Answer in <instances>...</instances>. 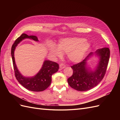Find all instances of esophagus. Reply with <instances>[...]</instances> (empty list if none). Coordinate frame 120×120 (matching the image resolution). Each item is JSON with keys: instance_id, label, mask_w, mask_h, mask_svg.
<instances>
[{"instance_id": "34e87169", "label": "esophagus", "mask_w": 120, "mask_h": 120, "mask_svg": "<svg viewBox=\"0 0 120 120\" xmlns=\"http://www.w3.org/2000/svg\"><path fill=\"white\" fill-rule=\"evenodd\" d=\"M66 68V66H65L64 64H60V70H62V69L64 68Z\"/></svg>"}]
</instances>
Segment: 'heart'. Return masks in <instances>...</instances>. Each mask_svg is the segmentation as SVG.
<instances>
[{
	"instance_id": "b5f03b06",
	"label": "heart",
	"mask_w": 120,
	"mask_h": 120,
	"mask_svg": "<svg viewBox=\"0 0 120 120\" xmlns=\"http://www.w3.org/2000/svg\"><path fill=\"white\" fill-rule=\"evenodd\" d=\"M91 48L90 43L83 38H69L61 39L57 46L52 45L49 50L56 57H61L63 53L67 54L68 59L72 63L82 61Z\"/></svg>"
}]
</instances>
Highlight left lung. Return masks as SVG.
<instances>
[{"label":"left lung","mask_w":120,"mask_h":120,"mask_svg":"<svg viewBox=\"0 0 120 120\" xmlns=\"http://www.w3.org/2000/svg\"><path fill=\"white\" fill-rule=\"evenodd\" d=\"M110 55V49L108 48L98 49L95 52H90L81 63L71 67L73 74L68 79V85L72 88L82 92L97 86L106 74ZM94 55L97 56L99 60L92 69L88 66L87 61Z\"/></svg>","instance_id":"8db88e82"}]
</instances>
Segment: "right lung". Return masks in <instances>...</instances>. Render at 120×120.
Segmentation results:
<instances>
[{"instance_id":"obj_1","label":"right lung","mask_w":120,"mask_h":120,"mask_svg":"<svg viewBox=\"0 0 120 120\" xmlns=\"http://www.w3.org/2000/svg\"><path fill=\"white\" fill-rule=\"evenodd\" d=\"M26 38L38 41L37 36L28 35L25 34H22L16 39L12 46L11 52L15 76L18 82L25 88L33 92H41L50 86L52 82V75L59 70V65L53 61L45 60L41 69L35 75L30 77L23 75L18 70L16 65L14 59V51L18 44Z\"/></svg>"}]
</instances>
